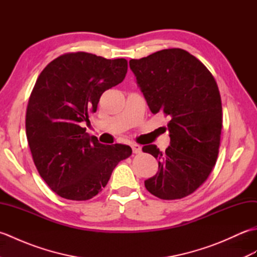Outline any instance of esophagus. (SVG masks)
Listing matches in <instances>:
<instances>
[{
  "mask_svg": "<svg viewBox=\"0 0 257 257\" xmlns=\"http://www.w3.org/2000/svg\"><path fill=\"white\" fill-rule=\"evenodd\" d=\"M132 148H133L134 154H140V152H141V147L139 145H137V144L132 145Z\"/></svg>",
  "mask_w": 257,
  "mask_h": 257,
  "instance_id": "obj_1",
  "label": "esophagus"
}]
</instances>
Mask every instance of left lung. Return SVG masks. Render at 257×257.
Listing matches in <instances>:
<instances>
[{
  "instance_id": "obj_1",
  "label": "left lung",
  "mask_w": 257,
  "mask_h": 257,
  "mask_svg": "<svg viewBox=\"0 0 257 257\" xmlns=\"http://www.w3.org/2000/svg\"><path fill=\"white\" fill-rule=\"evenodd\" d=\"M129 66L151 112L171 119L166 151L156 145L143 148L159 162L145 187L162 200L182 199L193 193L215 166L222 129L219 87L210 70L181 48L132 59Z\"/></svg>"
}]
</instances>
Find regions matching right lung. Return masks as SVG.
<instances>
[{
    "instance_id": "right-lung-1",
    "label": "right lung",
    "mask_w": 257,
    "mask_h": 257,
    "mask_svg": "<svg viewBox=\"0 0 257 257\" xmlns=\"http://www.w3.org/2000/svg\"><path fill=\"white\" fill-rule=\"evenodd\" d=\"M127 69L124 58L77 52L55 58L38 76L26 109V137L40 176L64 199L94 198L133 154L129 146L100 144L80 125Z\"/></svg>"
}]
</instances>
